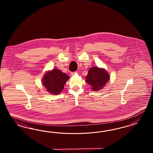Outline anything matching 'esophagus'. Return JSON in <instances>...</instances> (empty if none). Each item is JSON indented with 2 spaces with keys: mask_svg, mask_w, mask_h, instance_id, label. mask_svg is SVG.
<instances>
[{
  "mask_svg": "<svg viewBox=\"0 0 153 153\" xmlns=\"http://www.w3.org/2000/svg\"><path fill=\"white\" fill-rule=\"evenodd\" d=\"M71 74L72 76H74L75 74H76V72H72V73H71Z\"/></svg>",
  "mask_w": 153,
  "mask_h": 153,
  "instance_id": "1",
  "label": "esophagus"
}]
</instances>
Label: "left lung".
Listing matches in <instances>:
<instances>
[{"label": "left lung", "instance_id": "obj_1", "mask_svg": "<svg viewBox=\"0 0 153 153\" xmlns=\"http://www.w3.org/2000/svg\"><path fill=\"white\" fill-rule=\"evenodd\" d=\"M86 82L91 86L93 91H97L104 88L109 80V74L104 68L93 67L88 70Z\"/></svg>", "mask_w": 153, "mask_h": 153}]
</instances>
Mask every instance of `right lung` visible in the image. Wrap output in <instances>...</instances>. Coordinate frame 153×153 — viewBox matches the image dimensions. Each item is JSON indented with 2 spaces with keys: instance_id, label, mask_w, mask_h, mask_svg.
<instances>
[{
  "instance_id": "obj_1",
  "label": "right lung",
  "mask_w": 153,
  "mask_h": 153,
  "mask_svg": "<svg viewBox=\"0 0 153 153\" xmlns=\"http://www.w3.org/2000/svg\"><path fill=\"white\" fill-rule=\"evenodd\" d=\"M69 79L70 77L68 75L59 70L54 68L44 75L42 83L48 93L53 95H59Z\"/></svg>"
}]
</instances>
